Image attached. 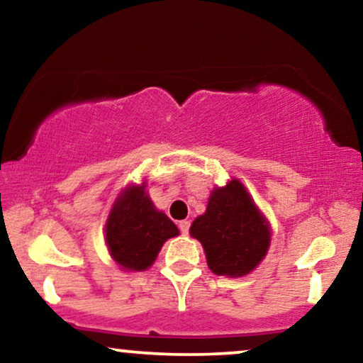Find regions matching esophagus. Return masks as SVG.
I'll return each instance as SVG.
<instances>
[{
	"mask_svg": "<svg viewBox=\"0 0 363 363\" xmlns=\"http://www.w3.org/2000/svg\"><path fill=\"white\" fill-rule=\"evenodd\" d=\"M189 228H191V223L186 221V219H184V221L179 223V229H181V233H182V235H184V236L189 235Z\"/></svg>",
	"mask_w": 363,
	"mask_h": 363,
	"instance_id": "obj_1",
	"label": "esophagus"
}]
</instances>
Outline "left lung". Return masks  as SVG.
Returning a JSON list of instances; mask_svg holds the SVG:
<instances>
[{
	"instance_id": "left-lung-1",
	"label": "left lung",
	"mask_w": 363,
	"mask_h": 363,
	"mask_svg": "<svg viewBox=\"0 0 363 363\" xmlns=\"http://www.w3.org/2000/svg\"><path fill=\"white\" fill-rule=\"evenodd\" d=\"M189 231L203 245L211 272L231 278L253 272L272 241L268 221L238 179L211 192L206 213Z\"/></svg>"
}]
</instances>
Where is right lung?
I'll return each instance as SVG.
<instances>
[{"instance_id": "add662e5", "label": "right lung", "mask_w": 363, "mask_h": 363, "mask_svg": "<svg viewBox=\"0 0 363 363\" xmlns=\"http://www.w3.org/2000/svg\"><path fill=\"white\" fill-rule=\"evenodd\" d=\"M179 229L162 211L155 209L142 186H128L110 211L105 241L113 261L125 272H144L157 258L160 247Z\"/></svg>"}]
</instances>
